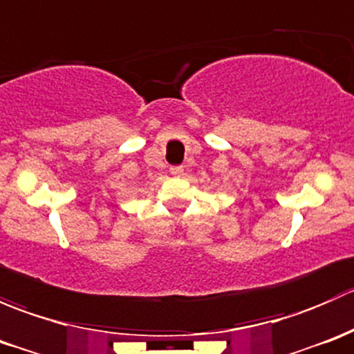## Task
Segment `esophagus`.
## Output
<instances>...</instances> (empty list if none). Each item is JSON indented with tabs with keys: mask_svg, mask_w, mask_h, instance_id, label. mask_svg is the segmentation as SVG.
Wrapping results in <instances>:
<instances>
[{
	"mask_svg": "<svg viewBox=\"0 0 354 354\" xmlns=\"http://www.w3.org/2000/svg\"><path fill=\"white\" fill-rule=\"evenodd\" d=\"M171 174H173V176H181V174H183V167L181 166H174V167H171Z\"/></svg>",
	"mask_w": 354,
	"mask_h": 354,
	"instance_id": "obj_1",
	"label": "esophagus"
}]
</instances>
